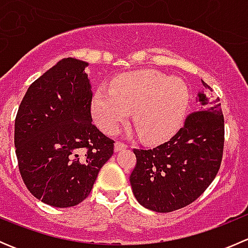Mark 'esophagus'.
Here are the masks:
<instances>
[{
  "label": "esophagus",
  "mask_w": 248,
  "mask_h": 248,
  "mask_svg": "<svg viewBox=\"0 0 248 248\" xmlns=\"http://www.w3.org/2000/svg\"><path fill=\"white\" fill-rule=\"evenodd\" d=\"M114 147H115V151L119 152V151H121V150L127 149V147H128V145L124 144V142H121V141H116V142H115Z\"/></svg>",
  "instance_id": "1"
}]
</instances>
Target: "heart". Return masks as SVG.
Masks as SVG:
<instances>
[{
  "mask_svg": "<svg viewBox=\"0 0 248 248\" xmlns=\"http://www.w3.org/2000/svg\"><path fill=\"white\" fill-rule=\"evenodd\" d=\"M189 90L179 78L156 71H138L101 87L92 101V115L107 133L116 131L133 110V122L145 140H158L174 132L184 120Z\"/></svg>",
  "mask_w": 248,
  "mask_h": 248,
  "instance_id": "heart-1",
  "label": "heart"
}]
</instances>
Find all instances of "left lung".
I'll return each instance as SVG.
<instances>
[{
	"label": "left lung",
	"mask_w": 248,
	"mask_h": 248,
	"mask_svg": "<svg viewBox=\"0 0 248 248\" xmlns=\"http://www.w3.org/2000/svg\"><path fill=\"white\" fill-rule=\"evenodd\" d=\"M202 85L211 90L206 82ZM198 101V110L186 117L168 141L154 149L133 150L137 164L129 181L134 197L146 209L171 212L187 206L218 172L224 145L221 103L202 92Z\"/></svg>",
	"instance_id": "8db88e82"
}]
</instances>
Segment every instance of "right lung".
<instances>
[{
    "label": "right lung",
    "mask_w": 248,
    "mask_h": 248,
    "mask_svg": "<svg viewBox=\"0 0 248 248\" xmlns=\"http://www.w3.org/2000/svg\"><path fill=\"white\" fill-rule=\"evenodd\" d=\"M89 63L67 57L31 84L16 117L14 145L24 184L37 199L71 207L89 197L114 140L92 124Z\"/></svg>",
    "instance_id": "1"
}]
</instances>
